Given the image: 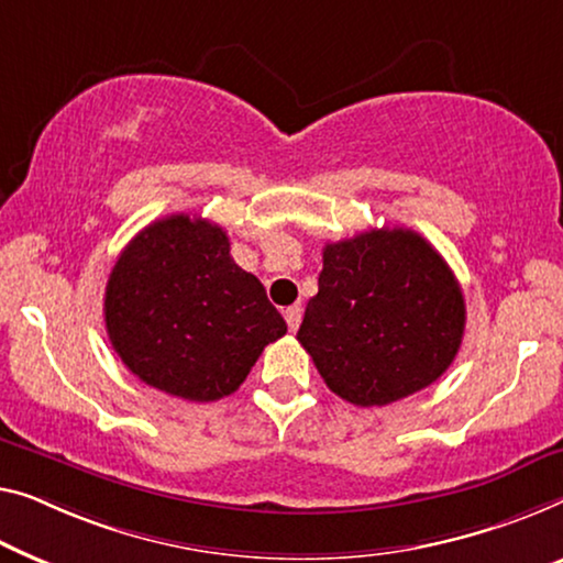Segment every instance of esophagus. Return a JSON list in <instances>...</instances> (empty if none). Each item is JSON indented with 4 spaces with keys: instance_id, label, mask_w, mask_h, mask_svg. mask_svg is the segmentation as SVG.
<instances>
[{
    "instance_id": "1",
    "label": "esophagus",
    "mask_w": 563,
    "mask_h": 563,
    "mask_svg": "<svg viewBox=\"0 0 563 563\" xmlns=\"http://www.w3.org/2000/svg\"><path fill=\"white\" fill-rule=\"evenodd\" d=\"M283 316H285V323H288V329L296 331L298 325H300V318H303V308L290 306V308L283 310Z\"/></svg>"
}]
</instances>
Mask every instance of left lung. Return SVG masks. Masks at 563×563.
Returning a JSON list of instances; mask_svg holds the SVG:
<instances>
[{"mask_svg": "<svg viewBox=\"0 0 563 563\" xmlns=\"http://www.w3.org/2000/svg\"><path fill=\"white\" fill-rule=\"evenodd\" d=\"M463 333L450 265L415 230L384 228L323 247L298 341L333 394L384 407L438 382Z\"/></svg>", "mask_w": 563, "mask_h": 563, "instance_id": "1", "label": "left lung"}]
</instances>
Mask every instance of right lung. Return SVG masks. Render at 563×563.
<instances>
[{
  "label": "right lung",
  "instance_id": "right-lung-1",
  "mask_svg": "<svg viewBox=\"0 0 563 563\" xmlns=\"http://www.w3.org/2000/svg\"><path fill=\"white\" fill-rule=\"evenodd\" d=\"M106 331L141 382L187 401L238 391L285 335L263 283L230 255L220 224L172 214L141 230L106 285Z\"/></svg>",
  "mask_w": 563,
  "mask_h": 563
}]
</instances>
